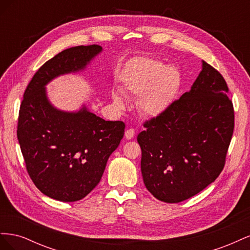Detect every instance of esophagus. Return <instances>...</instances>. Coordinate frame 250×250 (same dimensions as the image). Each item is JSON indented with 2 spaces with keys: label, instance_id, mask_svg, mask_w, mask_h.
<instances>
[{
  "label": "esophagus",
  "instance_id": "esophagus-1",
  "mask_svg": "<svg viewBox=\"0 0 250 250\" xmlns=\"http://www.w3.org/2000/svg\"><path fill=\"white\" fill-rule=\"evenodd\" d=\"M134 135H135V130L132 129V128H130V129H127V130L125 131V138H126L127 140L133 139Z\"/></svg>",
  "mask_w": 250,
  "mask_h": 250
}]
</instances>
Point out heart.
<instances>
[{"label":"heart","instance_id":"obj_1","mask_svg":"<svg viewBox=\"0 0 250 250\" xmlns=\"http://www.w3.org/2000/svg\"><path fill=\"white\" fill-rule=\"evenodd\" d=\"M181 75L175 65H165L160 60L138 57L128 63L122 74L121 90L139 96L138 109L143 116L155 118L167 110L178 93ZM119 90L112 92V101L122 109L125 99Z\"/></svg>","mask_w":250,"mask_h":250}]
</instances>
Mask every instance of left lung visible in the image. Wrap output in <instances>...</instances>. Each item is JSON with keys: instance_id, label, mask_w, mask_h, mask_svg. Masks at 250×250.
<instances>
[{"instance_id": "left-lung-1", "label": "left lung", "mask_w": 250, "mask_h": 250, "mask_svg": "<svg viewBox=\"0 0 250 250\" xmlns=\"http://www.w3.org/2000/svg\"><path fill=\"white\" fill-rule=\"evenodd\" d=\"M222 75L202 60L191 89L139 133L141 170L158 200L177 203L214 183L223 170L234 115Z\"/></svg>"}]
</instances>
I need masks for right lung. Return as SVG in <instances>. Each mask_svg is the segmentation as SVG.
I'll use <instances>...</instances> for the list:
<instances>
[{
	"label": "right lung",
	"instance_id": "right-lung-1",
	"mask_svg": "<svg viewBox=\"0 0 250 250\" xmlns=\"http://www.w3.org/2000/svg\"><path fill=\"white\" fill-rule=\"evenodd\" d=\"M102 51L90 44L58 53L35 73L21 104L18 140L27 171L36 188L55 200L78 201L92 192L123 139L121 121H105L85 104L77 111L58 109L47 94L53 79L84 71Z\"/></svg>",
	"mask_w": 250,
	"mask_h": 250
}]
</instances>
